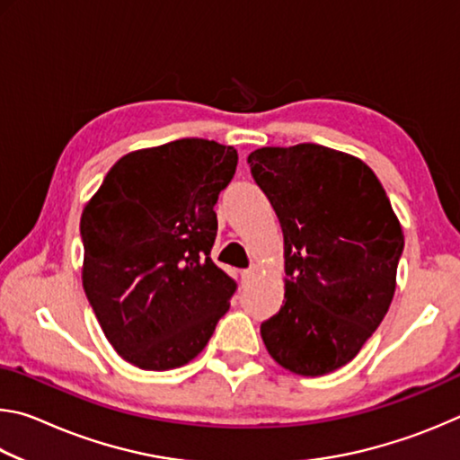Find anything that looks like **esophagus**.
<instances>
[{
    "label": "esophagus",
    "instance_id": "esophagus-1",
    "mask_svg": "<svg viewBox=\"0 0 460 460\" xmlns=\"http://www.w3.org/2000/svg\"><path fill=\"white\" fill-rule=\"evenodd\" d=\"M260 274V268H247V270H243V274H241V276H243V279H245V282H249V279H253L255 276H258Z\"/></svg>",
    "mask_w": 460,
    "mask_h": 460
}]
</instances>
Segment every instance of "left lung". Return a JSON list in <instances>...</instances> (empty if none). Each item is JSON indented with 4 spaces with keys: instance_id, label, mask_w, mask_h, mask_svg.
Here are the masks:
<instances>
[{
    "instance_id": "obj_1",
    "label": "left lung",
    "mask_w": 460,
    "mask_h": 460,
    "mask_svg": "<svg viewBox=\"0 0 460 460\" xmlns=\"http://www.w3.org/2000/svg\"><path fill=\"white\" fill-rule=\"evenodd\" d=\"M247 162L284 233V306L261 323L263 345L296 376H324L384 321L402 225L379 178L351 154L298 144L260 147Z\"/></svg>"
}]
</instances>
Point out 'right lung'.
I'll list each match as a JSON object with an SVG mask.
<instances>
[{"mask_svg": "<svg viewBox=\"0 0 460 460\" xmlns=\"http://www.w3.org/2000/svg\"><path fill=\"white\" fill-rule=\"evenodd\" d=\"M235 168L233 146L176 139L123 155L83 208L84 294L107 341L139 369L192 361L229 310L235 282L211 247Z\"/></svg>", "mask_w": 460, "mask_h": 460, "instance_id": "obj_1", "label": "right lung"}]
</instances>
